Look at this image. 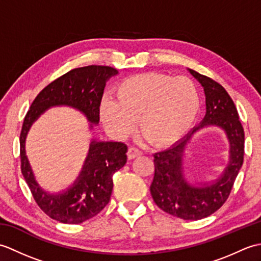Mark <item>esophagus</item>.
<instances>
[{
	"label": "esophagus",
	"instance_id": "obj_1",
	"mask_svg": "<svg viewBox=\"0 0 261 261\" xmlns=\"http://www.w3.org/2000/svg\"><path fill=\"white\" fill-rule=\"evenodd\" d=\"M141 154H142V152L136 147H130L129 150H127V158L129 159H134L138 156H141Z\"/></svg>",
	"mask_w": 261,
	"mask_h": 261
}]
</instances>
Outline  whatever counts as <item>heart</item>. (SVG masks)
I'll list each match as a JSON object with an SVG mask.
<instances>
[{"instance_id":"b5f03b06","label":"heart","mask_w":261,"mask_h":261,"mask_svg":"<svg viewBox=\"0 0 261 261\" xmlns=\"http://www.w3.org/2000/svg\"><path fill=\"white\" fill-rule=\"evenodd\" d=\"M198 90L187 77L147 73L129 77L115 87V99L105 97L101 118L112 134L138 131L154 146L176 141L190 129L199 110Z\"/></svg>"}]
</instances>
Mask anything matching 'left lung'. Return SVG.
Wrapping results in <instances>:
<instances>
[{"instance_id": "1", "label": "left lung", "mask_w": 261, "mask_h": 261, "mask_svg": "<svg viewBox=\"0 0 261 261\" xmlns=\"http://www.w3.org/2000/svg\"><path fill=\"white\" fill-rule=\"evenodd\" d=\"M188 70L204 88L206 113L201 124L182 139L169 149L153 153L154 175L150 193L154 203L164 212L182 220H201L218 211L230 195L243 164L245 131L236 105L224 87L207 76ZM207 125L225 130L230 146V160L218 180L201 188L193 187L182 175V154L193 134Z\"/></svg>"}]
</instances>
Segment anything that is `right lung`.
Wrapping results in <instances>:
<instances>
[{"label":"right lung","instance_id":"1","mask_svg":"<svg viewBox=\"0 0 261 261\" xmlns=\"http://www.w3.org/2000/svg\"><path fill=\"white\" fill-rule=\"evenodd\" d=\"M116 74L118 70L109 66L91 65L71 69L38 94L24 118L20 135L22 175L38 206L58 222L80 224L107 206L113 190L112 176L125 165L127 147L123 142L93 140L73 186L63 193L48 194L35 179L25 156L28 131L47 109L56 105L80 110L91 123L97 124L105 84Z\"/></svg>","mask_w":261,"mask_h":261}]
</instances>
